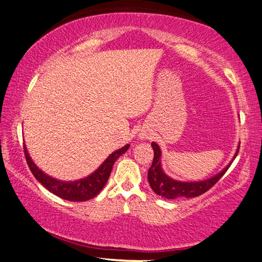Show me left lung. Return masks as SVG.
I'll return each instance as SVG.
<instances>
[{
  "label": "left lung",
  "mask_w": 262,
  "mask_h": 262,
  "mask_svg": "<svg viewBox=\"0 0 262 262\" xmlns=\"http://www.w3.org/2000/svg\"><path fill=\"white\" fill-rule=\"evenodd\" d=\"M151 147L154 149V161L152 165L149 168L148 170V180L151 186V188L154 189L156 194H158L161 197H165L168 200H175L179 199V197H186V199H189V197H196L202 194H204L213 186L216 184L221 179L226 170L229 169L231 166L232 161L236 157L237 152H239V148L237 147L236 152L234 155V158L232 159L230 164L226 166L224 169L216 173L214 177H211L205 180H201V182H179V180H175L167 176L161 168V150L158 144L156 142L151 143Z\"/></svg>",
  "instance_id": "1"
}]
</instances>
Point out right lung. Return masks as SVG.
<instances>
[{"label": "right lung", "instance_id": "right-lung-1", "mask_svg": "<svg viewBox=\"0 0 262 262\" xmlns=\"http://www.w3.org/2000/svg\"><path fill=\"white\" fill-rule=\"evenodd\" d=\"M130 144H125L124 147L114 151L110 155L106 160L97 168V169L91 173L90 176L85 178L75 180V182H61L56 178H52L45 173L41 169L34 165L31 157L29 156L26 144H23V150H25V156L27 159V164L30 168L32 175L36 177L38 182L43 185L50 193L57 195L62 200L72 201V202H84L89 201L93 197H95L102 188L105 186L107 179L111 175L112 168L115 160L119 158L121 155H123L125 151L129 149Z\"/></svg>", "mask_w": 262, "mask_h": 262}]
</instances>
